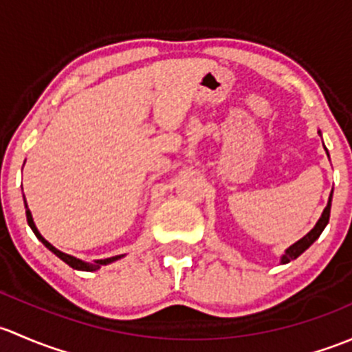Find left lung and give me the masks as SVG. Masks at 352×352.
Masks as SVG:
<instances>
[{"label":"left lung","instance_id":"left-lung-1","mask_svg":"<svg viewBox=\"0 0 352 352\" xmlns=\"http://www.w3.org/2000/svg\"><path fill=\"white\" fill-rule=\"evenodd\" d=\"M318 133H320V132H318ZM331 201H332V193H331V198H329L327 206H325V208H324V212H322V217H320V219H318V222L315 223L314 229H311L309 234L305 235V237L300 239L298 242H295V244L289 245V248L286 249V252L283 254V257H281V263L286 264V263H289V261L296 259V257L302 254L303 251H307V249H309L310 245L314 244V242L317 241L318 237H320L322 230L325 229V226H327V223H329V217H331Z\"/></svg>","mask_w":352,"mask_h":352}]
</instances>
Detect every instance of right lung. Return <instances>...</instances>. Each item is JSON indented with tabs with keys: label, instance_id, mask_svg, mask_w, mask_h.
<instances>
[{
	"label": "right lung",
	"instance_id": "obj_1",
	"mask_svg": "<svg viewBox=\"0 0 352 352\" xmlns=\"http://www.w3.org/2000/svg\"><path fill=\"white\" fill-rule=\"evenodd\" d=\"M25 203H27V201H25ZM25 208H27V222H28V226H30V229L34 230V234L37 235V239H38V241H41L42 244L45 245L47 249H49V251H52L54 254H56L57 257H60V259H63L64 263L69 264V266H71V267H74V270H81V271H95V270H98V267L101 266V264L113 263V261H117L118 257H122V256H115V257H108V259H100V261H96L95 264H86V263H82V261L76 259V257H72V256H69V254H64V252H60L59 249H56V248H54V245L50 244V242H47L45 239L42 237V235H41V232H38V230H37V227H35V223H34V219H32V213H30V210H28V206H27V205H25Z\"/></svg>",
	"mask_w": 352,
	"mask_h": 352
}]
</instances>
